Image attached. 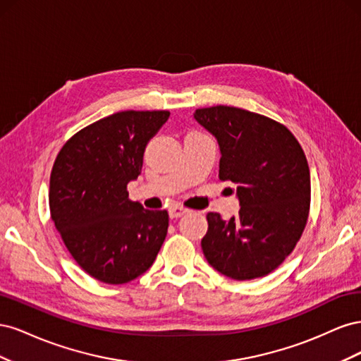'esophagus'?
Listing matches in <instances>:
<instances>
[{
    "label": "esophagus",
    "instance_id": "obj_1",
    "mask_svg": "<svg viewBox=\"0 0 361 361\" xmlns=\"http://www.w3.org/2000/svg\"><path fill=\"white\" fill-rule=\"evenodd\" d=\"M169 212H170V218H179V216H182V215L187 214V212H188V209H187V207H182V206H179V204H174V206H171V207H170Z\"/></svg>",
    "mask_w": 361,
    "mask_h": 361
}]
</instances>
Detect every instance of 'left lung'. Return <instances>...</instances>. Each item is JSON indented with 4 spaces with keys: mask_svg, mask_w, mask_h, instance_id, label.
<instances>
[{
    "mask_svg": "<svg viewBox=\"0 0 361 361\" xmlns=\"http://www.w3.org/2000/svg\"><path fill=\"white\" fill-rule=\"evenodd\" d=\"M194 118L220 146V180L236 185L239 209L223 220L206 215L202 250L209 265L233 280L264 277L300 241L310 209V170L290 130L243 108H199Z\"/></svg>",
    "mask_w": 361,
    "mask_h": 361,
    "instance_id": "left-lung-1",
    "label": "left lung"
}]
</instances>
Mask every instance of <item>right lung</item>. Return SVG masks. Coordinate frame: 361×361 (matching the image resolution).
Masks as SVG:
<instances>
[{"instance_id": "add662e5", "label": "right lung", "mask_w": 361, "mask_h": 361, "mask_svg": "<svg viewBox=\"0 0 361 361\" xmlns=\"http://www.w3.org/2000/svg\"><path fill=\"white\" fill-rule=\"evenodd\" d=\"M169 116L129 110L104 117L71 137L54 162L52 221L76 264L108 285L146 272L167 236V211L145 209L129 200L126 187Z\"/></svg>"}]
</instances>
